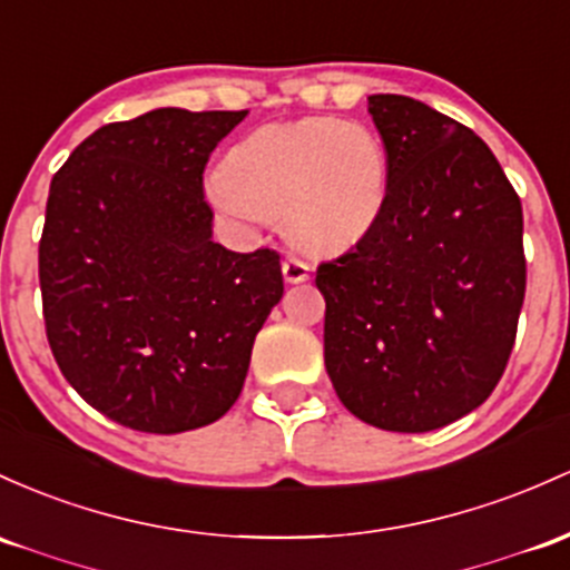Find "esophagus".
<instances>
[{"mask_svg":"<svg viewBox=\"0 0 570 570\" xmlns=\"http://www.w3.org/2000/svg\"><path fill=\"white\" fill-rule=\"evenodd\" d=\"M281 273H284L286 284H303V281H308L311 265L308 262L297 259V256H286L284 265H281Z\"/></svg>","mask_w":570,"mask_h":570,"instance_id":"34e87169","label":"esophagus"}]
</instances>
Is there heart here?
<instances>
[{
	"mask_svg": "<svg viewBox=\"0 0 570 570\" xmlns=\"http://www.w3.org/2000/svg\"><path fill=\"white\" fill-rule=\"evenodd\" d=\"M390 197V156L365 124L303 118L271 124L229 148L208 199L240 218H281L305 252H341L365 237Z\"/></svg>",
	"mask_w": 570,
	"mask_h": 570,
	"instance_id": "1",
	"label": "heart"
}]
</instances>
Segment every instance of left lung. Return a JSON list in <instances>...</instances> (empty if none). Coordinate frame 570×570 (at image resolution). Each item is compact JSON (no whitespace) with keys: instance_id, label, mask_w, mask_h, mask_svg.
I'll list each match as a JSON object with an SVG mask.
<instances>
[{"instance_id":"8db88e82","label":"left lung","mask_w":570,"mask_h":570,"mask_svg":"<svg viewBox=\"0 0 570 570\" xmlns=\"http://www.w3.org/2000/svg\"><path fill=\"white\" fill-rule=\"evenodd\" d=\"M390 197L324 262V365L373 428L430 433L479 409L514 348L524 299L522 203L471 129L400 94L367 97Z\"/></svg>"}]
</instances>
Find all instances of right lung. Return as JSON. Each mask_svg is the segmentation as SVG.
Wrapping results in <instances>:
<instances>
[{
	"label": "right lung",
	"instance_id": "add662e5",
	"mask_svg": "<svg viewBox=\"0 0 570 570\" xmlns=\"http://www.w3.org/2000/svg\"><path fill=\"white\" fill-rule=\"evenodd\" d=\"M248 110L156 108L86 137L51 180L42 316L61 373L140 433L216 422L284 295L278 254L227 252L203 197L208 156Z\"/></svg>",
	"mask_w": 570,
	"mask_h": 570
}]
</instances>
